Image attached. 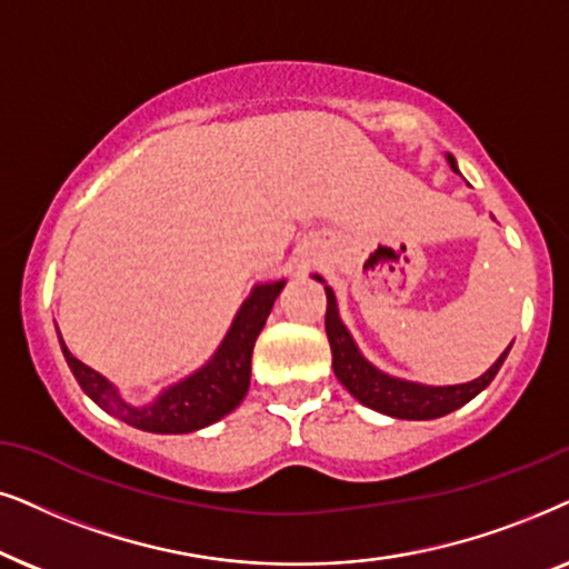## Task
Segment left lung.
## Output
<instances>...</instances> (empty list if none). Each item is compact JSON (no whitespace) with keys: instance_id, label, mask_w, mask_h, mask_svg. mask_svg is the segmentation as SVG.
Listing matches in <instances>:
<instances>
[{"instance_id":"1","label":"left lung","mask_w":569,"mask_h":569,"mask_svg":"<svg viewBox=\"0 0 569 569\" xmlns=\"http://www.w3.org/2000/svg\"><path fill=\"white\" fill-rule=\"evenodd\" d=\"M448 158L450 169L458 171V161L450 153ZM315 280L325 283L322 276H312ZM328 293V312H325V330H328L330 351H332V372L340 380V385L359 400L361 406L380 411L392 419H408V421H427L439 419V416H448L458 411L460 406H466L468 400H473L481 390L489 388V382L495 380L499 369L510 353L512 343L499 353V359L481 377H476L471 382L460 385H423L411 382L403 377H392L382 369H377L367 356L361 353V348L356 346V340L348 328L340 320L336 293L330 286H325Z\"/></svg>"}]
</instances>
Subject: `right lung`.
<instances>
[{
  "instance_id": "1",
  "label": "right lung",
  "mask_w": 569,
  "mask_h": 569,
  "mask_svg": "<svg viewBox=\"0 0 569 569\" xmlns=\"http://www.w3.org/2000/svg\"><path fill=\"white\" fill-rule=\"evenodd\" d=\"M283 286L286 280H270V283L254 286L208 363H202L197 372L184 377V380L163 388L148 403L127 400L111 380H106L88 363L74 359L57 328L59 346H62L64 359L70 363L82 392L96 406H101L106 413H111L113 419L130 423L134 429L153 431V435H187V431L206 429L210 423L221 421L226 413H231L244 400L249 390V375H252L254 340L264 328V320H268Z\"/></svg>"
}]
</instances>
